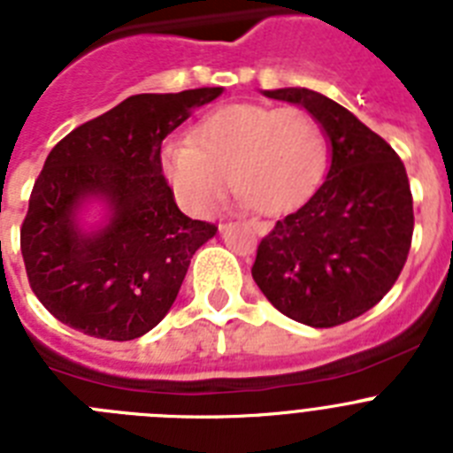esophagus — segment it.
Returning <instances> with one entry per match:
<instances>
[{
    "label": "esophagus",
    "instance_id": "esophagus-1",
    "mask_svg": "<svg viewBox=\"0 0 453 453\" xmlns=\"http://www.w3.org/2000/svg\"><path fill=\"white\" fill-rule=\"evenodd\" d=\"M250 226H251V229H254L258 235H265L267 231H270V224H267V222H258V219H251ZM222 229H224V224H219V231H222Z\"/></svg>",
    "mask_w": 453,
    "mask_h": 453
}]
</instances>
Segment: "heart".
<instances>
[{"label":"heart","instance_id":"heart-1","mask_svg":"<svg viewBox=\"0 0 453 453\" xmlns=\"http://www.w3.org/2000/svg\"><path fill=\"white\" fill-rule=\"evenodd\" d=\"M189 140L163 150V172L179 202L211 215L226 197L234 174L242 202L265 215L290 213L322 181L329 142L302 108L229 104L202 119Z\"/></svg>","mask_w":453,"mask_h":453}]
</instances>
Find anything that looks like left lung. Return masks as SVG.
Wrapping results in <instances>:
<instances>
[{"mask_svg":"<svg viewBox=\"0 0 453 453\" xmlns=\"http://www.w3.org/2000/svg\"><path fill=\"white\" fill-rule=\"evenodd\" d=\"M322 124L331 167L299 211L261 240L256 286L295 322L331 329L386 297L413 240V195L397 151L345 106L308 88L265 90Z\"/></svg>","mask_w":453,"mask_h":453,"instance_id":"obj_1","label":"left lung"}]
</instances>
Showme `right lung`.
Segmentation results:
<instances>
[{"label":"right lung","mask_w":453,"mask_h":453,"mask_svg":"<svg viewBox=\"0 0 453 453\" xmlns=\"http://www.w3.org/2000/svg\"><path fill=\"white\" fill-rule=\"evenodd\" d=\"M222 88L134 95L50 151L29 197L19 250L29 286L63 324L92 338L134 340L161 322L195 251L218 226L179 211L161 142ZM109 203V224L83 234L78 206Z\"/></svg>","instance_id":"obj_1"}]
</instances>
